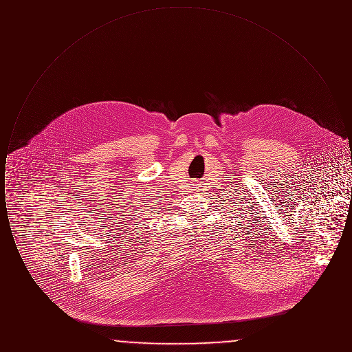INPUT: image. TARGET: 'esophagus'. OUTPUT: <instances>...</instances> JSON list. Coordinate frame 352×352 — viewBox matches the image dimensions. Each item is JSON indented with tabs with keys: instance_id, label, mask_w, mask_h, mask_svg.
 I'll return each mask as SVG.
<instances>
[{
	"instance_id": "esophagus-1",
	"label": "esophagus",
	"mask_w": 352,
	"mask_h": 352,
	"mask_svg": "<svg viewBox=\"0 0 352 352\" xmlns=\"http://www.w3.org/2000/svg\"><path fill=\"white\" fill-rule=\"evenodd\" d=\"M191 190H192V191H199V190H201V182H199V181H194V182H192V187H191Z\"/></svg>"
}]
</instances>
